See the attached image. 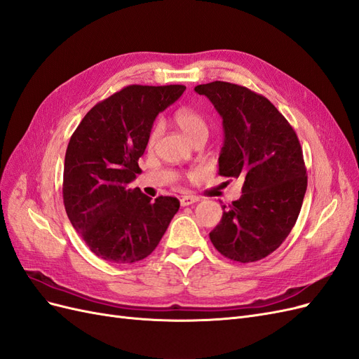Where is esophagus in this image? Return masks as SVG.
Here are the masks:
<instances>
[{
  "label": "esophagus",
  "instance_id": "obj_1",
  "mask_svg": "<svg viewBox=\"0 0 359 359\" xmlns=\"http://www.w3.org/2000/svg\"><path fill=\"white\" fill-rule=\"evenodd\" d=\"M199 201V198H196V196H182L181 198V205L182 206H189V205H191V203H196Z\"/></svg>",
  "mask_w": 359,
  "mask_h": 359
}]
</instances>
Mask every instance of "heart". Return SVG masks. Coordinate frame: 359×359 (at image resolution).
I'll use <instances>...</instances> for the list:
<instances>
[{
  "label": "heart",
  "instance_id": "obj_1",
  "mask_svg": "<svg viewBox=\"0 0 359 359\" xmlns=\"http://www.w3.org/2000/svg\"><path fill=\"white\" fill-rule=\"evenodd\" d=\"M173 121H175V124L193 140V142L201 137L206 139V136H208V121H206V118L202 112H199L198 109H193V107H180L175 115H173ZM158 136L160 126L157 124L151 130V133L148 136V147H153Z\"/></svg>",
  "mask_w": 359,
  "mask_h": 359
}]
</instances>
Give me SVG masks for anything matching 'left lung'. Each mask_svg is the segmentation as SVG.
I'll list each match as a JSON object with an SVG mask.
<instances>
[{
	"label": "left lung",
	"instance_id": "left-lung-1",
	"mask_svg": "<svg viewBox=\"0 0 359 359\" xmlns=\"http://www.w3.org/2000/svg\"><path fill=\"white\" fill-rule=\"evenodd\" d=\"M223 118L224 145L219 173L243 181L210 240L241 264L277 250L295 226L307 190V169L295 130L266 97L245 86L215 81L198 85Z\"/></svg>",
	"mask_w": 359,
	"mask_h": 359
}]
</instances>
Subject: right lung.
<instances>
[{
    "mask_svg": "<svg viewBox=\"0 0 359 359\" xmlns=\"http://www.w3.org/2000/svg\"><path fill=\"white\" fill-rule=\"evenodd\" d=\"M184 85H128L97 103L70 137L62 199L69 220L91 252L112 264H133L154 252L180 201H156L128 184L148 145L156 116L177 102Z\"/></svg>",
    "mask_w": 359,
    "mask_h": 359,
    "instance_id": "1",
    "label": "right lung"
}]
</instances>
